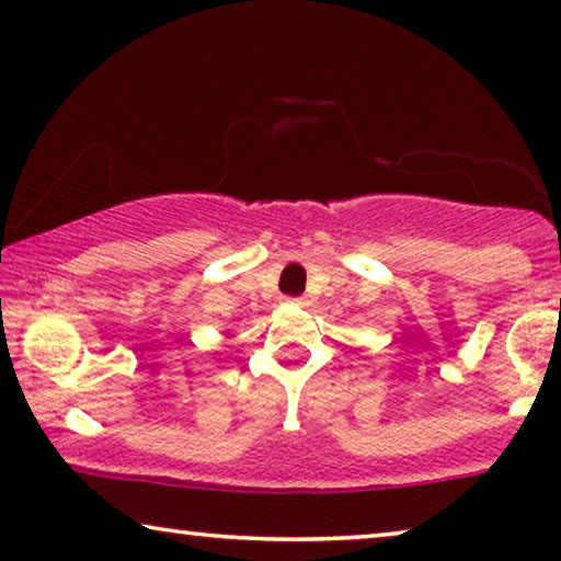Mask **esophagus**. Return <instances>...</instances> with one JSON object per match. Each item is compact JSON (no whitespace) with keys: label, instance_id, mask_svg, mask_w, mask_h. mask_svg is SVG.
Listing matches in <instances>:
<instances>
[{"label":"esophagus","instance_id":"1","mask_svg":"<svg viewBox=\"0 0 561 561\" xmlns=\"http://www.w3.org/2000/svg\"><path fill=\"white\" fill-rule=\"evenodd\" d=\"M293 306H306V298H290Z\"/></svg>","mask_w":561,"mask_h":561}]
</instances>
